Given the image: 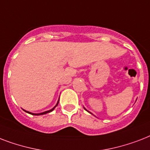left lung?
<instances>
[{"instance_id": "obj_1", "label": "left lung", "mask_w": 150, "mask_h": 150, "mask_svg": "<svg viewBox=\"0 0 150 150\" xmlns=\"http://www.w3.org/2000/svg\"><path fill=\"white\" fill-rule=\"evenodd\" d=\"M84 109H85V110H86V108H85V107H84ZM87 111H88V110H87ZM88 112H89V113H90V114H92V113H91V112H89V111H88Z\"/></svg>"}]
</instances>
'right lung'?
I'll return each instance as SVG.
<instances>
[{"mask_svg": "<svg viewBox=\"0 0 150 150\" xmlns=\"http://www.w3.org/2000/svg\"><path fill=\"white\" fill-rule=\"evenodd\" d=\"M58 103H59V100H58V101H57V104L55 105V106H54V107H53L52 109L49 110H47V111L42 112V113H39V114H34V113H31V112L27 111V110H25V112H26V113H29V114H33V115H43V114H47V113H50V112L53 111V110H54V108H55V107H56L57 106V104H58Z\"/></svg>", "mask_w": 150, "mask_h": 150, "instance_id": "add662e5", "label": "right lung"}]
</instances>
